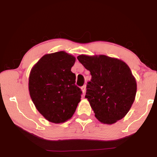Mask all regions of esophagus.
Returning <instances> with one entry per match:
<instances>
[{
    "instance_id": "1",
    "label": "esophagus",
    "mask_w": 157,
    "mask_h": 157,
    "mask_svg": "<svg viewBox=\"0 0 157 157\" xmlns=\"http://www.w3.org/2000/svg\"><path fill=\"white\" fill-rule=\"evenodd\" d=\"M81 91H82L83 95H85L86 91V86H82V88H81Z\"/></svg>"
}]
</instances>
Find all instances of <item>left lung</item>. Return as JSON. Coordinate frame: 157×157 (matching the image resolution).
Wrapping results in <instances>:
<instances>
[{
	"label": "left lung",
	"instance_id": "obj_1",
	"mask_svg": "<svg viewBox=\"0 0 157 157\" xmlns=\"http://www.w3.org/2000/svg\"><path fill=\"white\" fill-rule=\"evenodd\" d=\"M77 59L91 73L85 98L96 119L109 125L123 119L134 101L137 89L128 66L105 55H80Z\"/></svg>",
	"mask_w": 157,
	"mask_h": 157
}]
</instances>
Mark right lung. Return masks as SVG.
Returning a JSON list of instances; mask_svg holds the SVG:
<instances>
[{"label": "right lung", "mask_w": 157, "mask_h": 157, "mask_svg": "<svg viewBox=\"0 0 157 157\" xmlns=\"http://www.w3.org/2000/svg\"><path fill=\"white\" fill-rule=\"evenodd\" d=\"M74 56L61 51L47 53L32 67L29 78L31 100L40 114L54 124L73 117L81 101V89L75 85L71 68Z\"/></svg>", "instance_id": "add662e5"}]
</instances>
